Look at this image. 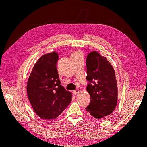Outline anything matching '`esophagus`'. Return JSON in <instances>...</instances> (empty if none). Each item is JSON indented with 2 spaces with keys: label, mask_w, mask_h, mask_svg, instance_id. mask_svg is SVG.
Listing matches in <instances>:
<instances>
[{
  "label": "esophagus",
  "mask_w": 147,
  "mask_h": 147,
  "mask_svg": "<svg viewBox=\"0 0 147 147\" xmlns=\"http://www.w3.org/2000/svg\"><path fill=\"white\" fill-rule=\"evenodd\" d=\"M74 95H78V94H79V93L80 92V90L79 89H76L75 90H74Z\"/></svg>",
  "instance_id": "obj_1"
}]
</instances>
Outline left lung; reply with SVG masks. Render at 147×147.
Returning <instances> with one entry per match:
<instances>
[{
	"label": "left lung",
	"mask_w": 147,
	"mask_h": 147,
	"mask_svg": "<svg viewBox=\"0 0 147 147\" xmlns=\"http://www.w3.org/2000/svg\"><path fill=\"white\" fill-rule=\"evenodd\" d=\"M87 91L90 102L86 110L101 119L111 114L117 102V84L114 68L107 59L94 51L86 58Z\"/></svg>",
	"instance_id": "left-lung-1"
}]
</instances>
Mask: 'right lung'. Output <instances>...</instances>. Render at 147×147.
Segmentation results:
<instances>
[{
    "instance_id": "right-lung-1",
    "label": "right lung",
    "mask_w": 147,
    "mask_h": 147,
    "mask_svg": "<svg viewBox=\"0 0 147 147\" xmlns=\"http://www.w3.org/2000/svg\"><path fill=\"white\" fill-rule=\"evenodd\" d=\"M58 58L55 52L42 56L27 82L29 101L38 116L43 119H55L71 102V92L61 85L56 66Z\"/></svg>"
}]
</instances>
